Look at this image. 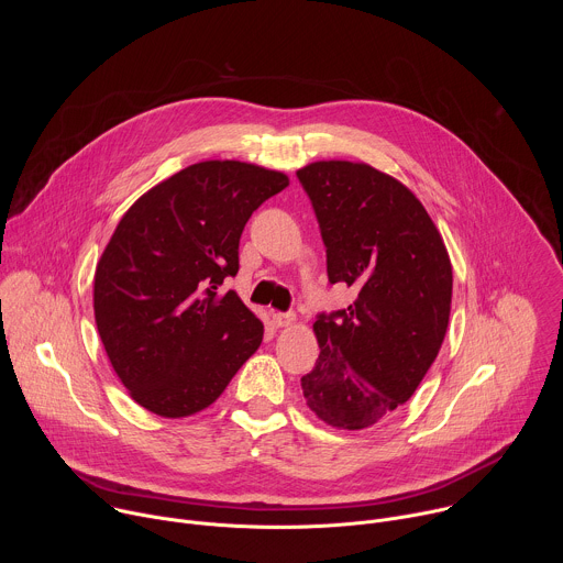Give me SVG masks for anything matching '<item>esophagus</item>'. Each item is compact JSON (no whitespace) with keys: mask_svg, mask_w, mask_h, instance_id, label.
<instances>
[{"mask_svg":"<svg viewBox=\"0 0 563 563\" xmlns=\"http://www.w3.org/2000/svg\"><path fill=\"white\" fill-rule=\"evenodd\" d=\"M272 320H274L276 328H289V325L296 323V313H291V311H276L272 316Z\"/></svg>","mask_w":563,"mask_h":563,"instance_id":"obj_1","label":"esophagus"}]
</instances>
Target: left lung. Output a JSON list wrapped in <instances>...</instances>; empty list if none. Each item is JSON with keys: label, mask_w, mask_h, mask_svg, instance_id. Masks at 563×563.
<instances>
[{"label": "left lung", "mask_w": 563, "mask_h": 563, "mask_svg": "<svg viewBox=\"0 0 563 563\" xmlns=\"http://www.w3.org/2000/svg\"><path fill=\"white\" fill-rule=\"evenodd\" d=\"M328 247V276L358 291L318 316L316 367L300 378L309 410L365 430L417 391L450 320L452 263L434 220L396 178L350 159L296 172Z\"/></svg>", "instance_id": "8db88e82"}]
</instances>
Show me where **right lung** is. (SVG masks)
<instances>
[{"label":"right lung","instance_id":"obj_1","mask_svg":"<svg viewBox=\"0 0 563 563\" xmlns=\"http://www.w3.org/2000/svg\"><path fill=\"white\" fill-rule=\"evenodd\" d=\"M289 178L240 159H205L142 194L118 222L93 278L107 356L144 410L209 408L261 347L263 320L229 289L240 235Z\"/></svg>","mask_w":563,"mask_h":563}]
</instances>
